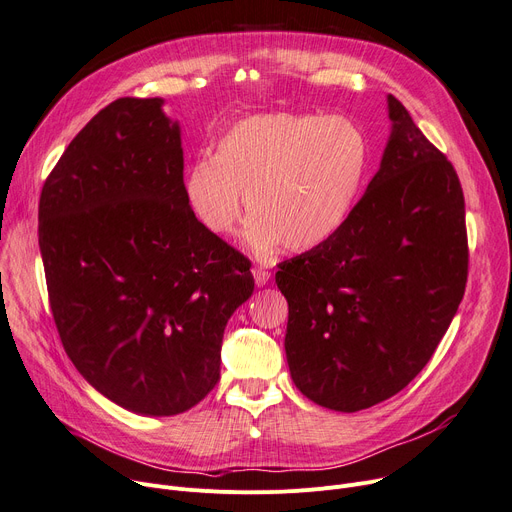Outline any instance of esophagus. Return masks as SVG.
<instances>
[{
	"label": "esophagus",
	"instance_id": "esophagus-1",
	"mask_svg": "<svg viewBox=\"0 0 512 512\" xmlns=\"http://www.w3.org/2000/svg\"><path fill=\"white\" fill-rule=\"evenodd\" d=\"M252 275H254V281H256V285H258V287L266 285V283H269V279H271V271H266L264 266H254V269H252Z\"/></svg>",
	"mask_w": 512,
	"mask_h": 512
}]
</instances>
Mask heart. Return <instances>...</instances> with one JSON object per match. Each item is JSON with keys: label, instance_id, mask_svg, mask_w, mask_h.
<instances>
[{"label": "heart", "instance_id": "obj_1", "mask_svg": "<svg viewBox=\"0 0 512 512\" xmlns=\"http://www.w3.org/2000/svg\"><path fill=\"white\" fill-rule=\"evenodd\" d=\"M371 164V145L342 114H258L227 129L212 160H198L185 196L214 235L241 225L242 196L254 214L246 239L258 256L323 246L350 218Z\"/></svg>", "mask_w": 512, "mask_h": 512}]
</instances>
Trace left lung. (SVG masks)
Here are the masks:
<instances>
[{"label": "left lung", "instance_id": "8db88e82", "mask_svg": "<svg viewBox=\"0 0 512 512\" xmlns=\"http://www.w3.org/2000/svg\"><path fill=\"white\" fill-rule=\"evenodd\" d=\"M392 135L346 225L279 264L291 379L314 404L356 412L415 379L465 296V196L452 162L387 95Z\"/></svg>", "mask_w": 512, "mask_h": 512}]
</instances>
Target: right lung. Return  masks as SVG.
<instances>
[{"instance_id": "right-lung-1", "label": "right lung", "mask_w": 512, "mask_h": 512, "mask_svg": "<svg viewBox=\"0 0 512 512\" xmlns=\"http://www.w3.org/2000/svg\"><path fill=\"white\" fill-rule=\"evenodd\" d=\"M39 250L62 346L97 392L152 417L208 396L252 262L193 214L160 97H120L70 141L41 189Z\"/></svg>"}]
</instances>
